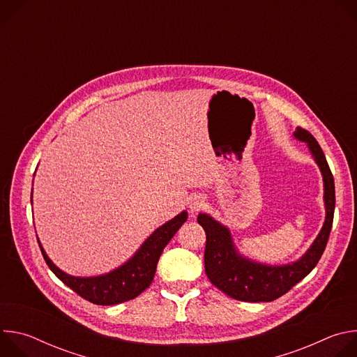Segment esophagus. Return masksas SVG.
Segmentation results:
<instances>
[{
	"label": "esophagus",
	"mask_w": 357,
	"mask_h": 357,
	"mask_svg": "<svg viewBox=\"0 0 357 357\" xmlns=\"http://www.w3.org/2000/svg\"><path fill=\"white\" fill-rule=\"evenodd\" d=\"M203 205H205V200H203L200 196H195L190 199L188 208H189V212L195 216L203 208Z\"/></svg>",
	"instance_id": "obj_1"
}]
</instances>
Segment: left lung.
<instances>
[{"mask_svg":"<svg viewBox=\"0 0 357 357\" xmlns=\"http://www.w3.org/2000/svg\"><path fill=\"white\" fill-rule=\"evenodd\" d=\"M292 137L305 142L324 181V225L302 256L287 264H267L252 260L237 248L231 231L208 213H199L197 223L205 229V271L211 282L229 296L244 302H270L307 277L318 264L326 247L335 212V182L318 141L299 127Z\"/></svg>","mask_w":357,"mask_h":357,"instance_id":"left-lung-1","label":"left lung"}]
</instances>
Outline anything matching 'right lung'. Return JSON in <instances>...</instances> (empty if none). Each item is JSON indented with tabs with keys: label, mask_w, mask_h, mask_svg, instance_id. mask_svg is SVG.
Masks as SVG:
<instances>
[{
	"label": "right lung",
	"mask_w": 357,
	"mask_h": 357,
	"mask_svg": "<svg viewBox=\"0 0 357 357\" xmlns=\"http://www.w3.org/2000/svg\"><path fill=\"white\" fill-rule=\"evenodd\" d=\"M186 219L188 212H181L179 215L152 231L132 256L121 266L116 267L109 273L91 277H77L62 271L49 259L39 240L38 243L47 267L54 271V274L63 284H66L76 294L96 305H117L134 299L151 285L165 245L175 236L179 227L186 222Z\"/></svg>",
	"instance_id": "1"
}]
</instances>
